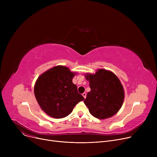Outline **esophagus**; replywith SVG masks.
Here are the masks:
<instances>
[{
    "mask_svg": "<svg viewBox=\"0 0 157 157\" xmlns=\"http://www.w3.org/2000/svg\"><path fill=\"white\" fill-rule=\"evenodd\" d=\"M82 95H83V97L85 98L86 97V94L85 93V92H84L83 94H82Z\"/></svg>",
    "mask_w": 157,
    "mask_h": 157,
    "instance_id": "obj_1",
    "label": "esophagus"
}]
</instances>
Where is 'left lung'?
I'll use <instances>...</instances> for the list:
<instances>
[{
    "instance_id": "left-lung-1",
    "label": "left lung",
    "mask_w": 157,
    "mask_h": 157,
    "mask_svg": "<svg viewBox=\"0 0 157 157\" xmlns=\"http://www.w3.org/2000/svg\"><path fill=\"white\" fill-rule=\"evenodd\" d=\"M85 77L91 90L84 103L90 114L102 120L117 113L124 100V90L118 77L105 69H98L95 74H86Z\"/></svg>"
}]
</instances>
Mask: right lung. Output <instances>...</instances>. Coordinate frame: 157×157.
<instances>
[{
    "mask_svg": "<svg viewBox=\"0 0 157 157\" xmlns=\"http://www.w3.org/2000/svg\"><path fill=\"white\" fill-rule=\"evenodd\" d=\"M75 73L69 68L58 65L38 78L34 86L36 100L48 115L55 118H65L84 97L72 83Z\"/></svg>",
    "mask_w": 157,
    "mask_h": 157,
    "instance_id": "1",
    "label": "right lung"
}]
</instances>
